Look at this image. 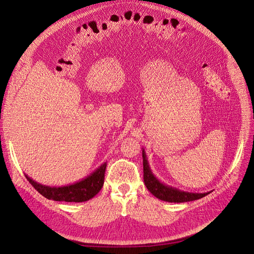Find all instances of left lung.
I'll return each mask as SVG.
<instances>
[{
    "label": "left lung",
    "mask_w": 254,
    "mask_h": 254,
    "mask_svg": "<svg viewBox=\"0 0 254 254\" xmlns=\"http://www.w3.org/2000/svg\"><path fill=\"white\" fill-rule=\"evenodd\" d=\"M142 158H143L144 184L146 186V189L149 190V192L153 193L156 198L165 202L183 203V202L199 200L203 198V196L210 193V191L203 192V193L183 191L178 189H175V187H172L170 185H166L165 183H162L160 180L157 179V177L153 174L151 167H149L144 148L142 149Z\"/></svg>",
    "instance_id": "left-lung-1"
}]
</instances>
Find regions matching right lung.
I'll return each mask as SVG.
<instances>
[{
  "mask_svg": "<svg viewBox=\"0 0 254 254\" xmlns=\"http://www.w3.org/2000/svg\"><path fill=\"white\" fill-rule=\"evenodd\" d=\"M106 168L107 162L102 163L97 170L84 179L73 184L59 187L40 184L27 175L25 176L34 189L47 199L64 202H86L100 191L103 182H105Z\"/></svg>",
  "mask_w": 254,
  "mask_h": 254,
  "instance_id": "add662e5",
  "label": "right lung"
}]
</instances>
